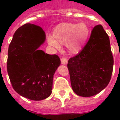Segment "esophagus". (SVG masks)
I'll use <instances>...</instances> for the list:
<instances>
[{
	"mask_svg": "<svg viewBox=\"0 0 120 120\" xmlns=\"http://www.w3.org/2000/svg\"><path fill=\"white\" fill-rule=\"evenodd\" d=\"M61 63L63 64H67V63H68V60L65 57H63L61 58Z\"/></svg>",
	"mask_w": 120,
	"mask_h": 120,
	"instance_id": "1",
	"label": "esophagus"
}]
</instances>
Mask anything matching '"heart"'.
<instances>
[{
    "label": "heart",
    "instance_id": "1",
    "mask_svg": "<svg viewBox=\"0 0 120 120\" xmlns=\"http://www.w3.org/2000/svg\"><path fill=\"white\" fill-rule=\"evenodd\" d=\"M90 27L86 23H62L54 28L52 37L48 38L49 45L56 49H60V45H64L71 54H77L84 47L90 34Z\"/></svg>",
    "mask_w": 120,
    "mask_h": 120
}]
</instances>
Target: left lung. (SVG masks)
Returning a JSON list of instances; mask_svg holds the SVG:
<instances>
[{
  "label": "left lung",
  "instance_id": "8db88e82",
  "mask_svg": "<svg viewBox=\"0 0 120 120\" xmlns=\"http://www.w3.org/2000/svg\"><path fill=\"white\" fill-rule=\"evenodd\" d=\"M72 89L79 96L89 97L108 86L113 68V57L108 34L95 26L89 41L78 54L68 61Z\"/></svg>",
  "mask_w": 120,
  "mask_h": 120
}]
</instances>
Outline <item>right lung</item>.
<instances>
[{
    "label": "right lung",
    "mask_w": 120,
    "mask_h": 120,
    "mask_svg": "<svg viewBox=\"0 0 120 120\" xmlns=\"http://www.w3.org/2000/svg\"><path fill=\"white\" fill-rule=\"evenodd\" d=\"M46 39L39 26L26 23L18 28L8 47L7 72L13 89L21 96L42 100L52 92L59 56L38 49Z\"/></svg>",
    "instance_id": "obj_1"
}]
</instances>
